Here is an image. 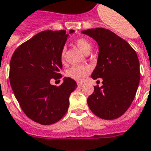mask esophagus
Listing matches in <instances>:
<instances>
[{"label": "esophagus", "instance_id": "esophagus-1", "mask_svg": "<svg viewBox=\"0 0 151 151\" xmlns=\"http://www.w3.org/2000/svg\"><path fill=\"white\" fill-rule=\"evenodd\" d=\"M81 86H82V83H81V82H78V86L81 87Z\"/></svg>", "mask_w": 151, "mask_h": 151}]
</instances>
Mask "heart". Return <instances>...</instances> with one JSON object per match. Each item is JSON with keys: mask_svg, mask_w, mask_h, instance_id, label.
<instances>
[{"mask_svg": "<svg viewBox=\"0 0 151 151\" xmlns=\"http://www.w3.org/2000/svg\"><path fill=\"white\" fill-rule=\"evenodd\" d=\"M75 44L84 53H89L92 48V45L87 39L84 37H80L75 41ZM65 50H62L61 53V59L63 60L65 58ZM90 68L88 65H73L67 71V75L73 80L78 81H82L86 78V75L90 73Z\"/></svg>", "mask_w": 151, "mask_h": 151, "instance_id": "heart-1", "label": "heart"}]
</instances>
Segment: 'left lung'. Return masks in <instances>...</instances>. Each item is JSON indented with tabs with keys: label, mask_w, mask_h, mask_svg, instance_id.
<instances>
[{
	"label": "left lung",
	"mask_w": 151,
	"mask_h": 151,
	"mask_svg": "<svg viewBox=\"0 0 151 151\" xmlns=\"http://www.w3.org/2000/svg\"><path fill=\"white\" fill-rule=\"evenodd\" d=\"M81 33L98 43V63L91 78L102 79V86H94L88 97V106L99 118L116 119L128 110L138 90L140 68L137 53L127 41L106 29H90Z\"/></svg>",
	"instance_id": "1"
}]
</instances>
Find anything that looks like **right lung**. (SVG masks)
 I'll use <instances>...</instances> for the list:
<instances>
[{"mask_svg":"<svg viewBox=\"0 0 151 151\" xmlns=\"http://www.w3.org/2000/svg\"><path fill=\"white\" fill-rule=\"evenodd\" d=\"M74 30L71 29L70 33ZM69 34L65 30H46L33 36L14 51L9 81L20 106L28 118L41 125L58 122L66 114L70 93L77 83L64 78L63 83L50 84L62 78L61 53Z\"/></svg>","mask_w":151,"mask_h":151,"instance_id":"right-lung-1","label":"right lung"}]
</instances>
